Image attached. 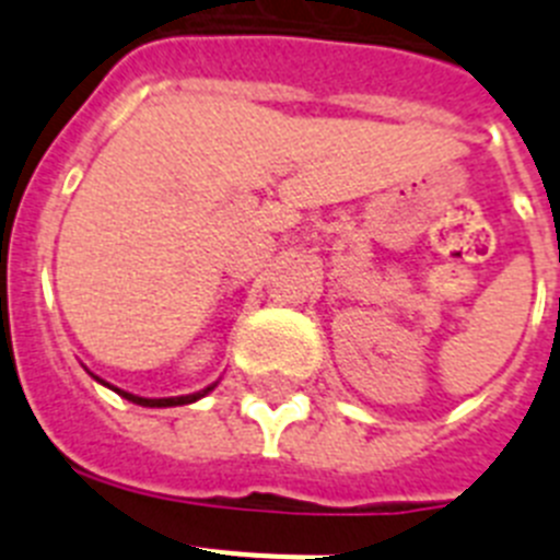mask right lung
<instances>
[{"instance_id":"right-lung-1","label":"right lung","mask_w":560,"mask_h":560,"mask_svg":"<svg viewBox=\"0 0 560 560\" xmlns=\"http://www.w3.org/2000/svg\"><path fill=\"white\" fill-rule=\"evenodd\" d=\"M212 387H215V384H212ZM212 387L201 389V393H196V395H179V398H140V395L122 393V389H117V387H112V389H114V393H117V395H122V398L131 400V404H140V407H153V409H160V407H182V404H192V400H199L201 395L210 393Z\"/></svg>"}]
</instances>
